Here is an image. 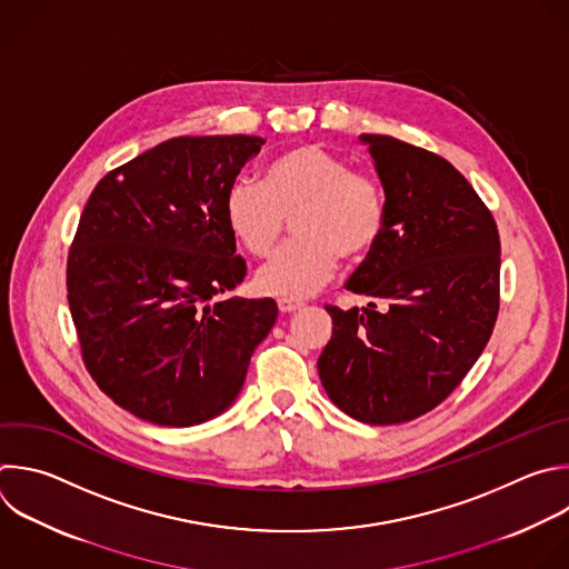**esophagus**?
<instances>
[{
	"label": "esophagus",
	"instance_id": "obj_1",
	"mask_svg": "<svg viewBox=\"0 0 569 569\" xmlns=\"http://www.w3.org/2000/svg\"><path fill=\"white\" fill-rule=\"evenodd\" d=\"M277 306H279V310L281 312H295V310H301L303 308V301L301 299H279L277 301Z\"/></svg>",
	"mask_w": 569,
	"mask_h": 569
}]
</instances>
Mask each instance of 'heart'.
Listing matches in <instances>:
<instances>
[{"label": "heart", "mask_w": 569, "mask_h": 569, "mask_svg": "<svg viewBox=\"0 0 569 569\" xmlns=\"http://www.w3.org/2000/svg\"><path fill=\"white\" fill-rule=\"evenodd\" d=\"M223 214L234 239L254 257H268L288 219H295L299 239L257 272L259 290L283 299L317 292L337 272L339 257L368 254L387 226L380 182L319 144H297L274 156L263 182L237 178Z\"/></svg>", "instance_id": "1"}]
</instances>
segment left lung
Masks as SVG:
<instances>
[{"instance_id": "8db88e82", "label": "left lung", "mask_w": 569, "mask_h": 569, "mask_svg": "<svg viewBox=\"0 0 569 569\" xmlns=\"http://www.w3.org/2000/svg\"><path fill=\"white\" fill-rule=\"evenodd\" d=\"M359 142L385 187L387 226L346 283L370 303L326 306L332 337L317 370L346 416L400 425L436 409L485 350L500 303V239L449 160L391 136Z\"/></svg>"}]
</instances>
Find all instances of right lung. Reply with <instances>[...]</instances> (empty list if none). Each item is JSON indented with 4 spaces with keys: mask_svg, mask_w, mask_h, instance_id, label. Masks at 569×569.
I'll return each mask as SVG.
<instances>
[{
    "mask_svg": "<svg viewBox=\"0 0 569 569\" xmlns=\"http://www.w3.org/2000/svg\"><path fill=\"white\" fill-rule=\"evenodd\" d=\"M259 136H180L109 171L67 263L71 317L96 385L158 427H194L239 398L274 299L214 297L246 261L223 214Z\"/></svg>",
    "mask_w": 569,
    "mask_h": 569,
    "instance_id": "1",
    "label": "right lung"
}]
</instances>
